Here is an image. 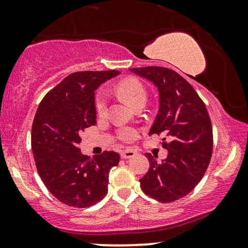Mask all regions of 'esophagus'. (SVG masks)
I'll return each instance as SVG.
<instances>
[{
    "label": "esophagus",
    "instance_id": "obj_1",
    "mask_svg": "<svg viewBox=\"0 0 248 248\" xmlns=\"http://www.w3.org/2000/svg\"><path fill=\"white\" fill-rule=\"evenodd\" d=\"M135 155H137V151L133 150V149H126V150L122 151V154H121L122 158H123V159L132 158V157H134Z\"/></svg>",
    "mask_w": 248,
    "mask_h": 248
}]
</instances>
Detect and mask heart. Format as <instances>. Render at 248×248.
Wrapping results in <instances>:
<instances>
[{
	"mask_svg": "<svg viewBox=\"0 0 248 248\" xmlns=\"http://www.w3.org/2000/svg\"><path fill=\"white\" fill-rule=\"evenodd\" d=\"M117 91L122 97H124L132 106L141 100L147 99V91L140 81L137 79H124L117 84ZM108 109V94L106 91H100L96 99V110L99 116H105ZM120 138L123 141L130 142L137 138V131L131 127H122L120 132Z\"/></svg>",
	"mask_w": 248,
	"mask_h": 248,
	"instance_id": "b5f03b06",
	"label": "heart"
}]
</instances>
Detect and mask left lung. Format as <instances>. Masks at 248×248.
Listing matches in <instances>:
<instances>
[{"mask_svg": "<svg viewBox=\"0 0 248 248\" xmlns=\"http://www.w3.org/2000/svg\"><path fill=\"white\" fill-rule=\"evenodd\" d=\"M130 71L157 87L159 110L149 135H165L162 147L168 150L161 162L157 155L145 154L150 167L140 179L141 188L159 202L176 201L199 184L211 159L213 135L208 110L191 84L175 71L161 66Z\"/></svg>", "mask_w": 248, "mask_h": 248, "instance_id": "8db88e82", "label": "left lung"}]
</instances>
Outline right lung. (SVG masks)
Instances as JSON below:
<instances>
[{"mask_svg": "<svg viewBox=\"0 0 248 248\" xmlns=\"http://www.w3.org/2000/svg\"><path fill=\"white\" fill-rule=\"evenodd\" d=\"M118 71H83L67 76L44 97L31 128L37 171L48 191L64 204L88 208L107 194L109 170L120 155H82L80 134L96 125L94 91Z\"/></svg>", "mask_w": 248, "mask_h": 248, "instance_id": "obj_1", "label": "right lung"}]
</instances>
